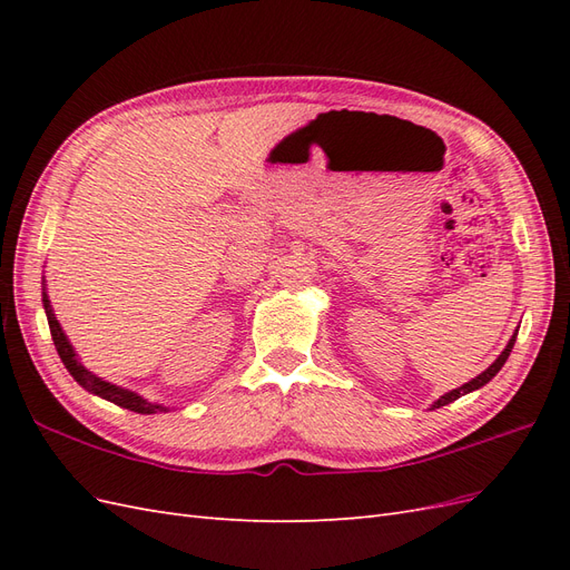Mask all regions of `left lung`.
<instances>
[{
	"mask_svg": "<svg viewBox=\"0 0 570 570\" xmlns=\"http://www.w3.org/2000/svg\"><path fill=\"white\" fill-rule=\"evenodd\" d=\"M513 342H515V333L511 335V340H509V344H507V350L497 356V361H494V364H492L490 368H485L480 375H475L473 381H469L465 385H461V387H456V390H452V392L442 394L440 400L433 404V409H440V406H444V404H450V402L459 400L461 394H469V392H473V390H480L482 385H488V383L492 381V377H494L499 371H502V366L507 364V358H509V354H511V350H513Z\"/></svg>",
	"mask_w": 570,
	"mask_h": 570,
	"instance_id": "8db88e82",
	"label": "left lung"
}]
</instances>
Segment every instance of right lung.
<instances>
[{
    "label": "right lung",
    "mask_w": 570,
    "mask_h": 570,
    "mask_svg": "<svg viewBox=\"0 0 570 570\" xmlns=\"http://www.w3.org/2000/svg\"><path fill=\"white\" fill-rule=\"evenodd\" d=\"M42 304H45V314H47V323H49V331H51V340H55V347L63 361V366L68 368V373H71L76 377V383L82 385L88 392L101 396V400L107 402H114L116 406H124L128 411H135V413H159V411H168V406H161V404H151L147 400H142L140 394L137 392H130L126 387H118L114 383H107L101 381V377H97L95 373H90L88 368H85L80 361H78V354L73 350V344L68 342L66 333L61 331V325L55 316V308H51V302L47 297V292L42 287Z\"/></svg>",
    "instance_id": "obj_1"
}]
</instances>
